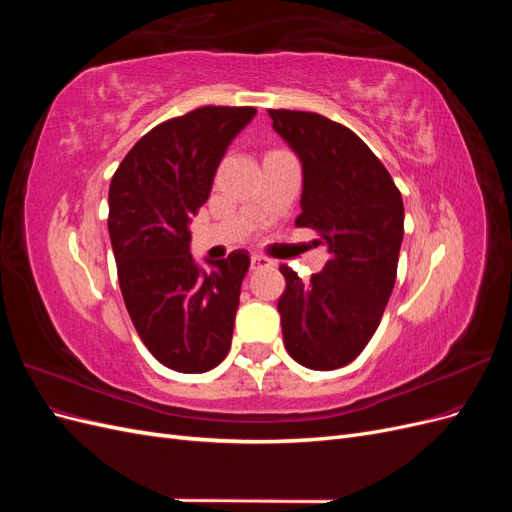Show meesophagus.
<instances>
[{
    "label": "esophagus",
    "mask_w": 512,
    "mask_h": 512,
    "mask_svg": "<svg viewBox=\"0 0 512 512\" xmlns=\"http://www.w3.org/2000/svg\"><path fill=\"white\" fill-rule=\"evenodd\" d=\"M250 267H252V271H258V269H262V267H267V258H262V256L254 254V256H252V262H250Z\"/></svg>",
    "instance_id": "obj_1"
}]
</instances>
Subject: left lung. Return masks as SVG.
I'll return each mask as SVG.
<instances>
[{
	"mask_svg": "<svg viewBox=\"0 0 512 512\" xmlns=\"http://www.w3.org/2000/svg\"><path fill=\"white\" fill-rule=\"evenodd\" d=\"M273 130L303 164L299 228L316 230L327 265L307 284L288 265L277 301L284 346L299 365L331 371L369 344L395 286L404 200L359 136L318 113L271 108Z\"/></svg>",
	"mask_w": 512,
	"mask_h": 512,
	"instance_id": "1",
	"label": "left lung"
}]
</instances>
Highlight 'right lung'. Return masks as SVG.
Segmentation results:
<instances>
[{"mask_svg":"<svg viewBox=\"0 0 512 512\" xmlns=\"http://www.w3.org/2000/svg\"><path fill=\"white\" fill-rule=\"evenodd\" d=\"M252 106H203L149 130L119 164L108 190V235L119 288L147 350L181 374H203L230 350L243 250L200 269L190 222L207 203L220 160Z\"/></svg>","mask_w":512,"mask_h":512,"instance_id":"obj_1","label":"right lung"}]
</instances>
